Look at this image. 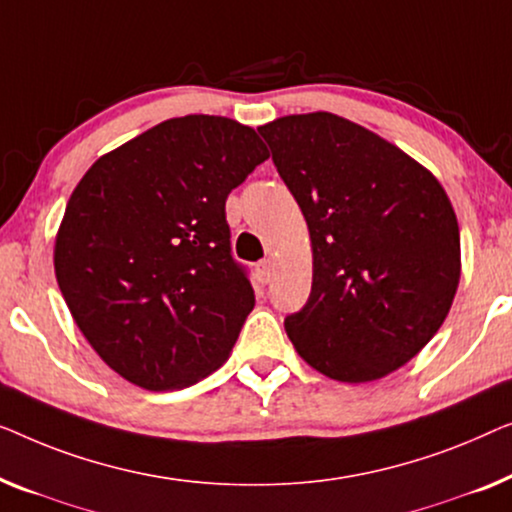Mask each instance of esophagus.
Listing matches in <instances>:
<instances>
[{"instance_id":"1","label":"esophagus","mask_w":512,"mask_h":512,"mask_svg":"<svg viewBox=\"0 0 512 512\" xmlns=\"http://www.w3.org/2000/svg\"><path fill=\"white\" fill-rule=\"evenodd\" d=\"M257 273H259V276H262L264 283H269L271 276H273V259L271 257L262 259V262L257 264Z\"/></svg>"}]
</instances>
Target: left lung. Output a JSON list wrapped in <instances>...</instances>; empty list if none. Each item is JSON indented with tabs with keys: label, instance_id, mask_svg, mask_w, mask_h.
Returning <instances> with one entry per match:
<instances>
[{
	"label": "left lung",
	"instance_id": "obj_1",
	"mask_svg": "<svg viewBox=\"0 0 512 512\" xmlns=\"http://www.w3.org/2000/svg\"><path fill=\"white\" fill-rule=\"evenodd\" d=\"M304 213L311 297L285 318L294 350L327 378L369 383L427 345L459 285V225L434 174L334 113L257 129Z\"/></svg>",
	"mask_w": 512,
	"mask_h": 512
}]
</instances>
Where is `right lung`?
<instances>
[{
	"label": "right lung",
	"instance_id": "add662e5",
	"mask_svg": "<svg viewBox=\"0 0 512 512\" xmlns=\"http://www.w3.org/2000/svg\"><path fill=\"white\" fill-rule=\"evenodd\" d=\"M266 157L253 127L185 115L99 157L71 192L57 285L88 343L129 383L183 390L225 364L255 306L225 201Z\"/></svg>",
	"mask_w": 512,
	"mask_h": 512
}]
</instances>
